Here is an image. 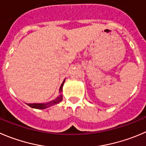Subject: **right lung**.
<instances>
[{
  "label": "right lung",
  "mask_w": 146,
  "mask_h": 146,
  "mask_svg": "<svg viewBox=\"0 0 146 146\" xmlns=\"http://www.w3.org/2000/svg\"><path fill=\"white\" fill-rule=\"evenodd\" d=\"M65 80H64V82H62V85H61L60 88H59V93H60V95L54 100H52L51 102H48L47 103H33V104H27L29 107L32 108H35V109H46L47 108H49L50 106H52L54 105H56V104L59 103L62 100V95L61 94L62 92V87H63L64 84Z\"/></svg>",
  "instance_id": "1"
}]
</instances>
